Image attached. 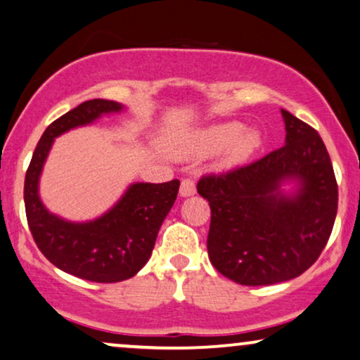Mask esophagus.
Instances as JSON below:
<instances>
[{
  "instance_id": "1",
  "label": "esophagus",
  "mask_w": 360,
  "mask_h": 360,
  "mask_svg": "<svg viewBox=\"0 0 360 360\" xmlns=\"http://www.w3.org/2000/svg\"><path fill=\"white\" fill-rule=\"evenodd\" d=\"M195 193V183L194 179H191V177H184L183 181H181V195H193Z\"/></svg>"
}]
</instances>
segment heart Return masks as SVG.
<instances>
[{"mask_svg":"<svg viewBox=\"0 0 360 360\" xmlns=\"http://www.w3.org/2000/svg\"><path fill=\"white\" fill-rule=\"evenodd\" d=\"M243 131L244 126L240 122H222V124L209 127V129L202 131L198 136L195 151L216 153L234 144L233 149H231V159L233 161H240V159L249 156L259 144V136L256 133L251 131V133H244L240 136Z\"/></svg>","mask_w":360,"mask_h":360,"instance_id":"1","label":"heart"}]
</instances>
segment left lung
<instances>
[{
    "label": "left lung",
    "mask_w": 360,
    "mask_h": 360,
    "mask_svg": "<svg viewBox=\"0 0 360 360\" xmlns=\"http://www.w3.org/2000/svg\"><path fill=\"white\" fill-rule=\"evenodd\" d=\"M285 144L257 161L198 181L211 224L207 254L222 276L243 285H269L306 272L321 252L338 214V181L322 138L282 109ZM299 179L292 198L278 193Z\"/></svg>",
    "instance_id": "1"
}]
</instances>
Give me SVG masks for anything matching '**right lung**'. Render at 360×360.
Returning <instances> with one entry per match:
<instances>
[{
	"mask_svg": "<svg viewBox=\"0 0 360 360\" xmlns=\"http://www.w3.org/2000/svg\"><path fill=\"white\" fill-rule=\"evenodd\" d=\"M121 108L116 101L91 99L53 121L36 144L25 177L26 219L38 249L61 271L91 282H120L138 274L179 191L177 179L133 184L111 211L84 224L59 219L39 201V174L54 138Z\"/></svg>",
	"mask_w": 360,
	"mask_h": 360,
	"instance_id": "right-lung-1",
	"label": "right lung"
}]
</instances>
